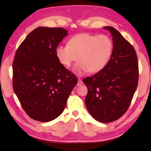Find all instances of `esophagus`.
<instances>
[{
    "label": "esophagus",
    "instance_id": "obj_1",
    "mask_svg": "<svg viewBox=\"0 0 151 151\" xmlns=\"http://www.w3.org/2000/svg\"><path fill=\"white\" fill-rule=\"evenodd\" d=\"M82 84H83V82H82V81H81V79L78 78V83H77V84H76V86H81V85H82Z\"/></svg>",
    "mask_w": 151,
    "mask_h": 151
}]
</instances>
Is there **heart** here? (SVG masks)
<instances>
[{
	"mask_svg": "<svg viewBox=\"0 0 151 151\" xmlns=\"http://www.w3.org/2000/svg\"><path fill=\"white\" fill-rule=\"evenodd\" d=\"M113 49V41L107 35L83 33L70 38L69 45L58 46L56 55L66 67L78 60L73 70L82 75L89 71L95 73L103 69L110 59Z\"/></svg>",
	"mask_w": 151,
	"mask_h": 151,
	"instance_id": "heart-1",
	"label": "heart"
}]
</instances>
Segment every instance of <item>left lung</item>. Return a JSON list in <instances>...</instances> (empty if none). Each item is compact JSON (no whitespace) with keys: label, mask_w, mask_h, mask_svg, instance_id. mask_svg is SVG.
Segmentation results:
<instances>
[{"label":"left lung","mask_w":151,"mask_h":151,"mask_svg":"<svg viewBox=\"0 0 151 151\" xmlns=\"http://www.w3.org/2000/svg\"><path fill=\"white\" fill-rule=\"evenodd\" d=\"M110 32L114 43L112 54L101 71L83 80L88 88L85 99L89 114L101 123L118 119L127 111L138 83L137 58L132 45L111 27Z\"/></svg>","instance_id":"1"}]
</instances>
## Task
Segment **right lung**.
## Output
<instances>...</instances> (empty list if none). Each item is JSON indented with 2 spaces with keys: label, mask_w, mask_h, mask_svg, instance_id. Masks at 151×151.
I'll return each mask as SVG.
<instances>
[{
  "label": "right lung",
  "mask_w": 151,
  "mask_h": 151,
  "mask_svg": "<svg viewBox=\"0 0 151 151\" xmlns=\"http://www.w3.org/2000/svg\"><path fill=\"white\" fill-rule=\"evenodd\" d=\"M68 35L62 28L38 27L19 45L13 62V88L30 118L49 122L57 118L78 82L60 63L56 49Z\"/></svg>",
  "instance_id": "1"
}]
</instances>
